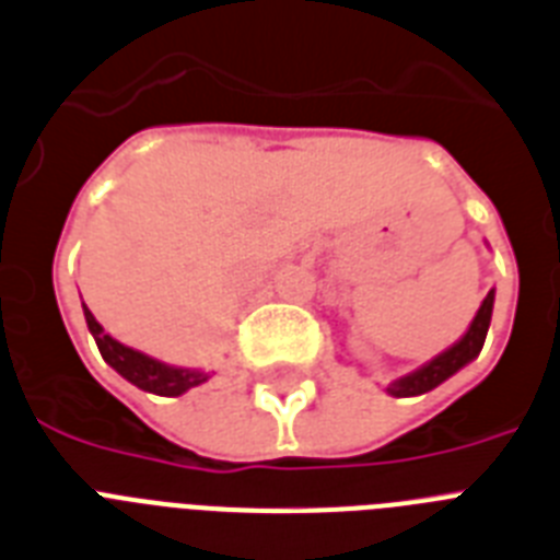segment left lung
<instances>
[{
  "instance_id": "left-lung-1",
  "label": "left lung",
  "mask_w": 560,
  "mask_h": 560,
  "mask_svg": "<svg viewBox=\"0 0 560 560\" xmlns=\"http://www.w3.org/2000/svg\"><path fill=\"white\" fill-rule=\"evenodd\" d=\"M492 307H494V290H489V295L480 304V311L475 313V319H471L469 330L452 345V348H445L443 353L420 365L411 374L399 376L394 383L388 385L390 397H420L425 390L438 388L440 383H445L448 376H454L460 368H466L471 359H477V353L483 351L486 334H489V322H492Z\"/></svg>"
}]
</instances>
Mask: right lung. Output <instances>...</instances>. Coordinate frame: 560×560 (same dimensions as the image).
<instances>
[{"label":"right lung","mask_w":560,"mask_h":560,"mask_svg":"<svg viewBox=\"0 0 560 560\" xmlns=\"http://www.w3.org/2000/svg\"><path fill=\"white\" fill-rule=\"evenodd\" d=\"M83 313L85 325H89L91 336H94V342H97L103 359L115 368L122 380H129V383L138 385L140 390H149V394H158V397H180V394H186L189 388H195V385H201L209 380L207 371L166 365L161 359L147 357L143 351H135L129 345L117 342L115 336H108L106 330H103V325L94 319V313H91L85 304Z\"/></svg>","instance_id":"1"}]
</instances>
